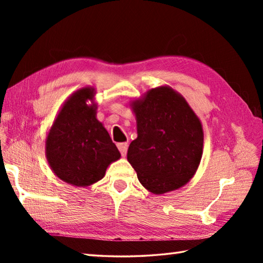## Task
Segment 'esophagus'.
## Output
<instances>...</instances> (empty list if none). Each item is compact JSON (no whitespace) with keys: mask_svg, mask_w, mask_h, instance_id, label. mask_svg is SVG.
Returning <instances> with one entry per match:
<instances>
[{"mask_svg":"<svg viewBox=\"0 0 263 263\" xmlns=\"http://www.w3.org/2000/svg\"><path fill=\"white\" fill-rule=\"evenodd\" d=\"M117 147H118L119 152H121L123 157H125L126 152H127V144H126V142H119V144H117Z\"/></svg>","mask_w":263,"mask_h":263,"instance_id":"esophagus-1","label":"esophagus"}]
</instances>
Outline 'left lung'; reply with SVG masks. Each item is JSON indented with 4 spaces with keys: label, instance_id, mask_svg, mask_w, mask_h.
Masks as SVG:
<instances>
[{
    "label": "left lung",
    "instance_id": "8db88e82",
    "mask_svg": "<svg viewBox=\"0 0 263 263\" xmlns=\"http://www.w3.org/2000/svg\"><path fill=\"white\" fill-rule=\"evenodd\" d=\"M137 139L127 161L153 194L181 188L195 175L203 153V128L184 97L168 86L151 89L131 103Z\"/></svg>",
    "mask_w": 263,
    "mask_h": 263
}]
</instances>
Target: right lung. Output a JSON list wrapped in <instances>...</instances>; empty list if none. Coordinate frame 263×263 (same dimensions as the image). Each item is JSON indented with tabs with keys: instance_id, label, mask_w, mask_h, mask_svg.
<instances>
[{
	"instance_id": "right-lung-1",
	"label": "right lung",
	"mask_w": 263,
	"mask_h": 263,
	"mask_svg": "<svg viewBox=\"0 0 263 263\" xmlns=\"http://www.w3.org/2000/svg\"><path fill=\"white\" fill-rule=\"evenodd\" d=\"M94 96L91 87L69 96L46 137V158L53 173L75 186H88L103 179L109 164L121 158L108 131L97 121Z\"/></svg>"
}]
</instances>
